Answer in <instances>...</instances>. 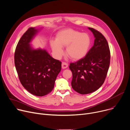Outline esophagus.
Masks as SVG:
<instances>
[{"mask_svg":"<svg viewBox=\"0 0 130 130\" xmlns=\"http://www.w3.org/2000/svg\"><path fill=\"white\" fill-rule=\"evenodd\" d=\"M68 67V64L67 63L65 62H63L62 63V69H66Z\"/></svg>","mask_w":130,"mask_h":130,"instance_id":"1","label":"esophagus"}]
</instances>
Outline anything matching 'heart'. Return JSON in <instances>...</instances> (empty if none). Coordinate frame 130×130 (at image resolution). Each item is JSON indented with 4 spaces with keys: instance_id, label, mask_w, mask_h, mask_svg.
Listing matches in <instances>:
<instances>
[{
    "instance_id": "b5f03b06",
    "label": "heart",
    "mask_w": 130,
    "mask_h": 130,
    "mask_svg": "<svg viewBox=\"0 0 130 130\" xmlns=\"http://www.w3.org/2000/svg\"><path fill=\"white\" fill-rule=\"evenodd\" d=\"M91 40L86 34L72 29L62 30L57 35L56 41L50 42L51 47L56 58L59 59L63 55L62 48H66V54L73 60H78L85 57L89 49Z\"/></svg>"
}]
</instances>
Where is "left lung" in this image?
Masks as SVG:
<instances>
[{
    "label": "left lung",
    "mask_w": 130,
    "mask_h": 130,
    "mask_svg": "<svg viewBox=\"0 0 130 130\" xmlns=\"http://www.w3.org/2000/svg\"><path fill=\"white\" fill-rule=\"evenodd\" d=\"M88 29L95 38L93 47L85 57L69 66L72 73V88L81 94L93 92L101 87L110 63V51L107 40L98 30L92 28Z\"/></svg>",
    "instance_id": "left-lung-1"
}]
</instances>
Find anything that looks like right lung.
Masks as SVG:
<instances>
[{
  "mask_svg": "<svg viewBox=\"0 0 130 130\" xmlns=\"http://www.w3.org/2000/svg\"><path fill=\"white\" fill-rule=\"evenodd\" d=\"M39 30L29 28L19 40L14 52V64L19 80L33 95L42 96L53 89L61 62L44 49H33L30 42Z\"/></svg>",
  "mask_w": 130,
  "mask_h": 130,
  "instance_id": "add662e5",
  "label": "right lung"
}]
</instances>
